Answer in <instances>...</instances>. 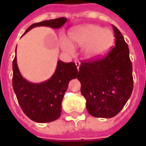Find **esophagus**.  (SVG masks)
Segmentation results:
<instances>
[{"mask_svg": "<svg viewBox=\"0 0 146 146\" xmlns=\"http://www.w3.org/2000/svg\"><path fill=\"white\" fill-rule=\"evenodd\" d=\"M75 64L76 65V68L79 70H80V61H75Z\"/></svg>", "mask_w": 146, "mask_h": 146, "instance_id": "esophagus-1", "label": "esophagus"}]
</instances>
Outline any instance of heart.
<instances>
[{
    "instance_id": "obj_1",
    "label": "heart",
    "mask_w": 146,
    "mask_h": 146,
    "mask_svg": "<svg viewBox=\"0 0 146 146\" xmlns=\"http://www.w3.org/2000/svg\"><path fill=\"white\" fill-rule=\"evenodd\" d=\"M70 38L73 44L82 47V53L87 58H96L104 54L113 42V34L111 29L93 24L80 26L73 29ZM61 48L73 54L74 47L69 38L63 36L60 39Z\"/></svg>"
}]
</instances>
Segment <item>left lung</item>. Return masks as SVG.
<instances>
[{"instance_id":"1","label":"left lung","mask_w":146,"mask_h":146,"mask_svg":"<svg viewBox=\"0 0 146 146\" xmlns=\"http://www.w3.org/2000/svg\"><path fill=\"white\" fill-rule=\"evenodd\" d=\"M112 28L115 47L103 59L82 63L78 73L87 111L96 117L111 118L117 115L133 89L128 45L119 29L113 25Z\"/></svg>"}]
</instances>
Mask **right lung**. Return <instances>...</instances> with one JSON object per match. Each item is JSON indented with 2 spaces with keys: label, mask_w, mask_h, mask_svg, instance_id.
<instances>
[{
  "label": "right lung",
  "mask_w": 146,
  "mask_h": 146,
  "mask_svg": "<svg viewBox=\"0 0 146 146\" xmlns=\"http://www.w3.org/2000/svg\"><path fill=\"white\" fill-rule=\"evenodd\" d=\"M66 20V17H60L36 23L31 25L23 35L37 26L61 28ZM13 88L22 110L29 118L38 123H49L60 117L69 82L78 76L75 63L57 60L54 73L48 80L40 83L29 82L19 72L17 56L13 61Z\"/></svg>",
  "instance_id": "1"
}]
</instances>
